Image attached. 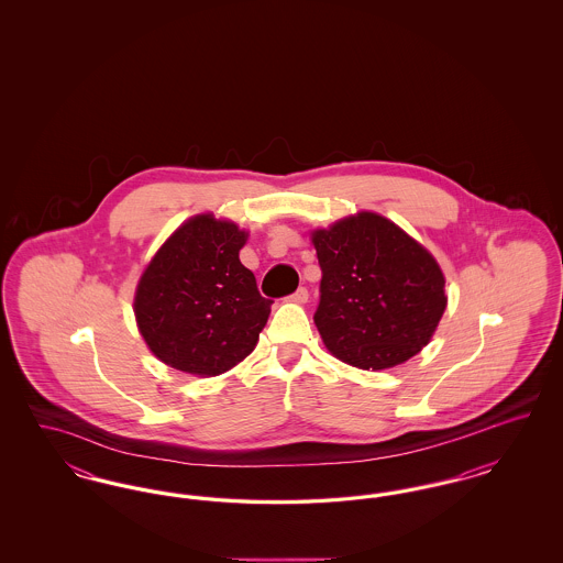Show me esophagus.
<instances>
[{
    "mask_svg": "<svg viewBox=\"0 0 563 563\" xmlns=\"http://www.w3.org/2000/svg\"><path fill=\"white\" fill-rule=\"evenodd\" d=\"M289 299L295 303H306L308 301V289L306 287H299L294 295H289Z\"/></svg>",
    "mask_w": 563,
    "mask_h": 563,
    "instance_id": "obj_1",
    "label": "esophagus"
}]
</instances>
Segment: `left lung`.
<instances>
[{
    "instance_id": "left-lung-1",
    "label": "left lung",
    "mask_w": 563,
    "mask_h": 563,
    "mask_svg": "<svg viewBox=\"0 0 563 563\" xmlns=\"http://www.w3.org/2000/svg\"><path fill=\"white\" fill-rule=\"evenodd\" d=\"M321 266L314 312L324 346L361 369H388L429 344L448 306L429 251L399 225L358 213L312 234Z\"/></svg>"
}]
</instances>
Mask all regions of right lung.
Segmentation results:
<instances>
[{
	"label": "right lung",
	"mask_w": 563,
	"mask_h": 563,
	"mask_svg": "<svg viewBox=\"0 0 563 563\" xmlns=\"http://www.w3.org/2000/svg\"><path fill=\"white\" fill-rule=\"evenodd\" d=\"M246 232L213 214L186 221L145 268L134 317L162 363L194 375H219L249 356L269 317L239 251Z\"/></svg>",
	"instance_id": "obj_1"
}]
</instances>
